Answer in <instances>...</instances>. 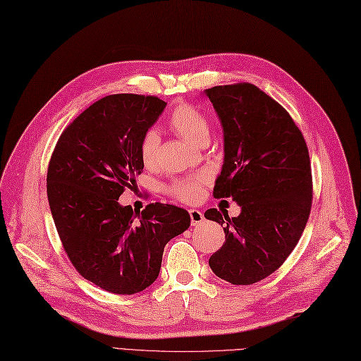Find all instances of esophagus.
I'll use <instances>...</instances> for the list:
<instances>
[{"label": "esophagus", "mask_w": 361, "mask_h": 361, "mask_svg": "<svg viewBox=\"0 0 361 361\" xmlns=\"http://www.w3.org/2000/svg\"><path fill=\"white\" fill-rule=\"evenodd\" d=\"M189 216H190V224L192 226H198V224L202 223V221H204V215H202V212H200L198 209H190Z\"/></svg>", "instance_id": "obj_1"}]
</instances>
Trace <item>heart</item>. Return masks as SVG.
I'll use <instances>...</instances> for the list:
<instances>
[{
    "label": "heart",
    "mask_w": 361,
    "mask_h": 361,
    "mask_svg": "<svg viewBox=\"0 0 361 361\" xmlns=\"http://www.w3.org/2000/svg\"><path fill=\"white\" fill-rule=\"evenodd\" d=\"M168 126L172 131L180 135L184 140L192 145H201L202 142H209L210 125L207 117L201 111L189 104H183L175 106L168 117ZM160 137L155 131H147L140 142V159L146 168H152L157 163L159 155ZM204 181L202 178H186L175 181L171 186L172 195L183 202H197L202 197Z\"/></svg>",
    "instance_id": "b5f03b06"
}]
</instances>
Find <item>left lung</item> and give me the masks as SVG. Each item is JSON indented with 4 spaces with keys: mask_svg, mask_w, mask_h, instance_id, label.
Listing matches in <instances>:
<instances>
[{
    "mask_svg": "<svg viewBox=\"0 0 361 361\" xmlns=\"http://www.w3.org/2000/svg\"><path fill=\"white\" fill-rule=\"evenodd\" d=\"M224 131V164L215 198H232L241 214L216 209L207 219L224 226L226 243L209 265L221 279L252 285L285 262L307 226L312 201L310 154L286 109L253 84L204 91Z\"/></svg>",
    "mask_w": 361,
    "mask_h": 361,
    "instance_id": "1",
    "label": "left lung"
}]
</instances>
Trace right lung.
Here are the masks:
<instances>
[{
	"label": "right lung",
	"mask_w": 361,
	"mask_h": 361,
	"mask_svg": "<svg viewBox=\"0 0 361 361\" xmlns=\"http://www.w3.org/2000/svg\"><path fill=\"white\" fill-rule=\"evenodd\" d=\"M166 102L111 94L66 128L51 154L47 197L68 259L87 281L135 294L160 273L164 245L190 226L189 212L152 202L134 214L118 197L143 171L140 142Z\"/></svg>",
	"instance_id": "1"
}]
</instances>
